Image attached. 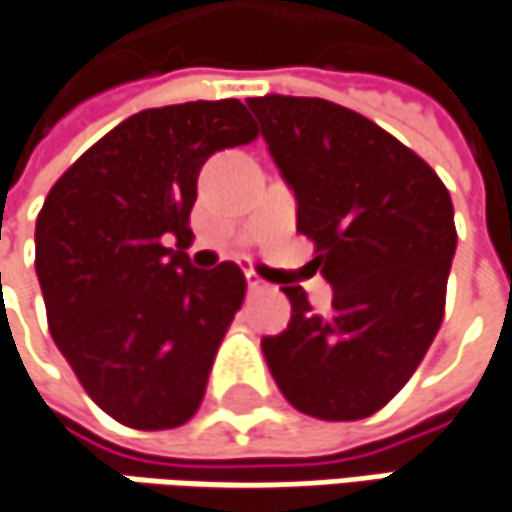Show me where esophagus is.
<instances>
[{
  "instance_id": "esophagus-1",
  "label": "esophagus",
  "mask_w": 512,
  "mask_h": 512,
  "mask_svg": "<svg viewBox=\"0 0 512 512\" xmlns=\"http://www.w3.org/2000/svg\"><path fill=\"white\" fill-rule=\"evenodd\" d=\"M247 288L250 291H268V282L256 274V271H247Z\"/></svg>"
}]
</instances>
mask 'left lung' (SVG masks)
Listing matches in <instances>:
<instances>
[{
    "instance_id": "8db88e82",
    "label": "left lung",
    "mask_w": 512,
    "mask_h": 512,
    "mask_svg": "<svg viewBox=\"0 0 512 512\" xmlns=\"http://www.w3.org/2000/svg\"><path fill=\"white\" fill-rule=\"evenodd\" d=\"M297 195V230L332 282V314L282 288L291 323L262 352L282 396L317 420H364L420 367L443 311L457 230L449 189L408 145L326 98H250Z\"/></svg>"
}]
</instances>
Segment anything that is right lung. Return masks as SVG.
<instances>
[{
    "mask_svg": "<svg viewBox=\"0 0 512 512\" xmlns=\"http://www.w3.org/2000/svg\"><path fill=\"white\" fill-rule=\"evenodd\" d=\"M256 136L236 98L142 110L69 165L37 215L49 332L92 402L128 428H177L201 408L247 279L233 262L189 265V215L206 157Z\"/></svg>",
    "mask_w": 512,
    "mask_h": 512,
    "instance_id": "right-lung-1",
    "label": "right lung"
}]
</instances>
